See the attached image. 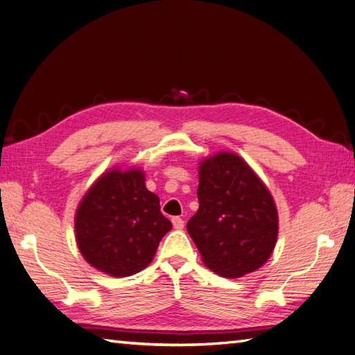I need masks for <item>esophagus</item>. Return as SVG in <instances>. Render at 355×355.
Returning a JSON list of instances; mask_svg holds the SVG:
<instances>
[{
    "mask_svg": "<svg viewBox=\"0 0 355 355\" xmlns=\"http://www.w3.org/2000/svg\"><path fill=\"white\" fill-rule=\"evenodd\" d=\"M172 225H174V228H175V230H183V227H184V220L181 219L180 216H174V218H172Z\"/></svg>",
    "mask_w": 355,
    "mask_h": 355,
    "instance_id": "obj_1",
    "label": "esophagus"
}]
</instances>
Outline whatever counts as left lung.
Masks as SVG:
<instances>
[{
	"mask_svg": "<svg viewBox=\"0 0 355 355\" xmlns=\"http://www.w3.org/2000/svg\"><path fill=\"white\" fill-rule=\"evenodd\" d=\"M196 193L200 209L186 227L204 265L225 278L265 265L277 243L278 213L246 162L233 153L202 160Z\"/></svg>",
	"mask_w": 355,
	"mask_h": 355,
	"instance_id": "8db88e82",
	"label": "left lung"
}]
</instances>
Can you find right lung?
I'll return each mask as SVG.
<instances>
[{
  "mask_svg": "<svg viewBox=\"0 0 355 355\" xmlns=\"http://www.w3.org/2000/svg\"><path fill=\"white\" fill-rule=\"evenodd\" d=\"M172 228L159 196L145 186L140 169H110L98 178L76 213V237L89 265L112 277H128L154 259Z\"/></svg>",
  "mask_w": 355,
  "mask_h": 355,
  "instance_id": "1",
  "label": "right lung"
}]
</instances>
